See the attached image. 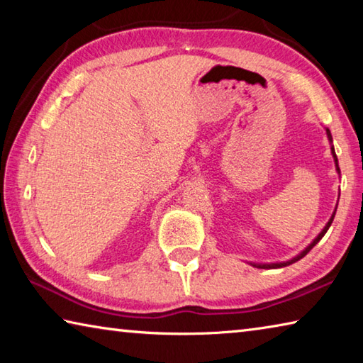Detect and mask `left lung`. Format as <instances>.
I'll return each mask as SVG.
<instances>
[{
	"instance_id": "left-lung-1",
	"label": "left lung",
	"mask_w": 363,
	"mask_h": 363,
	"mask_svg": "<svg viewBox=\"0 0 363 363\" xmlns=\"http://www.w3.org/2000/svg\"><path fill=\"white\" fill-rule=\"evenodd\" d=\"M327 136H328V139H330V143H331V133H330V130H327ZM331 153H333V158H335V164H336V171L337 173H340V167H337V158H336V153H335V149H333V145H331ZM335 214H336V210H335V213L331 214V218H330V220L327 223V225L323 227V230L318 233L317 235V238L314 242H312L309 247H307L303 253H299L298 256H294L293 259H290V261H286V262H275V264H253L255 267H259V269H279V267H285V266H290V264H293V262H296V261H299L301 257H304L307 253H309V251L315 247V245L322 240V237L325 235V233H327V230L330 229V225H331V223H333V219H335Z\"/></svg>"
}]
</instances>
